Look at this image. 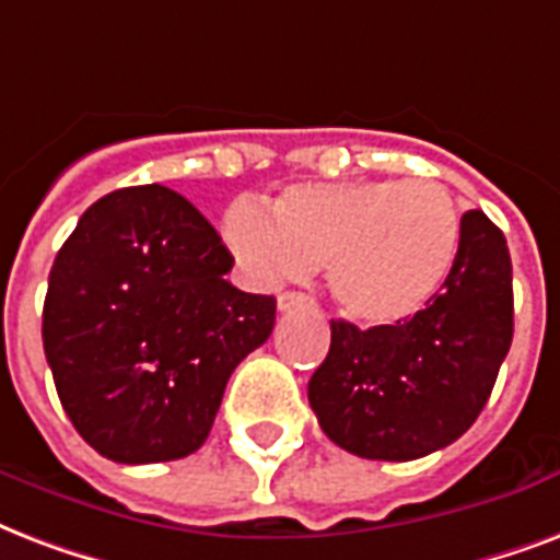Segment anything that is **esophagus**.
<instances>
[{"label": "esophagus", "mask_w": 560, "mask_h": 560, "mask_svg": "<svg viewBox=\"0 0 560 560\" xmlns=\"http://www.w3.org/2000/svg\"><path fill=\"white\" fill-rule=\"evenodd\" d=\"M311 296L305 293H299V290H284L279 296V311H293V308H302V305H308Z\"/></svg>", "instance_id": "1"}]
</instances>
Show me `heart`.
Listing matches in <instances>:
<instances>
[{"label":"heart","instance_id":"1","mask_svg":"<svg viewBox=\"0 0 560 560\" xmlns=\"http://www.w3.org/2000/svg\"><path fill=\"white\" fill-rule=\"evenodd\" d=\"M223 234L255 279H296L328 264V288L347 317L394 326L443 290L460 217L450 187L434 178H366L288 187L270 217L234 205Z\"/></svg>","mask_w":560,"mask_h":560}]
</instances>
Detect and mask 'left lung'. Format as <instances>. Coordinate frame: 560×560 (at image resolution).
I'll list each match as a JSON object with an SVG mask.
<instances>
[{"instance_id": "obj_1", "label": "left lung", "mask_w": 560, "mask_h": 560, "mask_svg": "<svg viewBox=\"0 0 560 560\" xmlns=\"http://www.w3.org/2000/svg\"><path fill=\"white\" fill-rule=\"evenodd\" d=\"M514 337L505 234L485 211L460 217L450 279L417 317L361 331L331 319V347L308 382L319 429L370 460H413L476 422Z\"/></svg>"}]
</instances>
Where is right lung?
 <instances>
[{
    "mask_svg": "<svg viewBox=\"0 0 560 560\" xmlns=\"http://www.w3.org/2000/svg\"><path fill=\"white\" fill-rule=\"evenodd\" d=\"M213 225L161 185L81 213L43 302V352L75 432L117 464L196 452L234 366L270 337L276 299L243 293Z\"/></svg>",
    "mask_w": 560,
    "mask_h": 560,
    "instance_id": "right-lung-1",
    "label": "right lung"
}]
</instances>
